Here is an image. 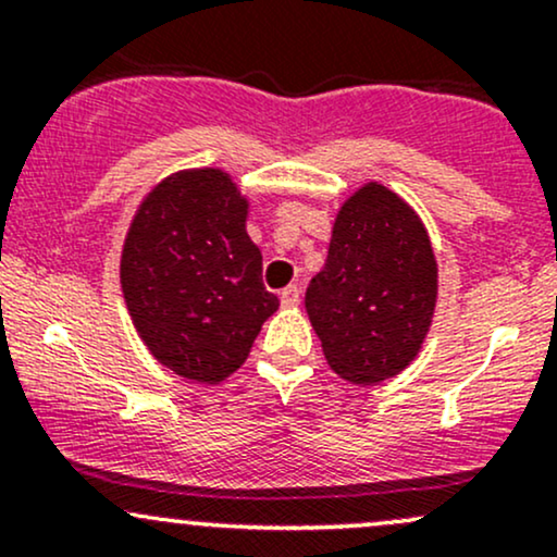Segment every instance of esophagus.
Listing matches in <instances>:
<instances>
[{
  "label": "esophagus",
  "instance_id": "obj_1",
  "mask_svg": "<svg viewBox=\"0 0 557 557\" xmlns=\"http://www.w3.org/2000/svg\"><path fill=\"white\" fill-rule=\"evenodd\" d=\"M280 300H283V306L287 309H293V306L300 304V287L298 285H287L283 293H280Z\"/></svg>",
  "mask_w": 557,
  "mask_h": 557
}]
</instances>
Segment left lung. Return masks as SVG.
<instances>
[{
	"instance_id": "8db88e82",
	"label": "left lung",
	"mask_w": 557,
	"mask_h": 557,
	"mask_svg": "<svg viewBox=\"0 0 557 557\" xmlns=\"http://www.w3.org/2000/svg\"><path fill=\"white\" fill-rule=\"evenodd\" d=\"M437 300V261L424 225L393 190L367 183L337 212L324 270L306 311L343 380L374 385L417 359Z\"/></svg>"
}]
</instances>
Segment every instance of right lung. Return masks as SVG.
I'll list each match as a JSON object with an SVG mask.
<instances>
[{"label": "right lung", "mask_w": 557, "mask_h": 557, "mask_svg": "<svg viewBox=\"0 0 557 557\" xmlns=\"http://www.w3.org/2000/svg\"><path fill=\"white\" fill-rule=\"evenodd\" d=\"M248 201L227 172L164 177L133 216L120 261L140 341L185 380L216 385L248 359L280 300L261 283Z\"/></svg>", "instance_id": "right-lung-1"}]
</instances>
